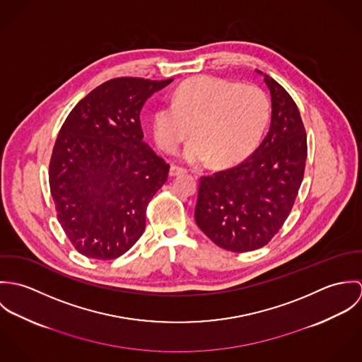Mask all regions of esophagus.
Returning <instances> with one entry per match:
<instances>
[{
  "label": "esophagus",
  "instance_id": "1",
  "mask_svg": "<svg viewBox=\"0 0 362 362\" xmlns=\"http://www.w3.org/2000/svg\"><path fill=\"white\" fill-rule=\"evenodd\" d=\"M187 170L182 168V167H178V165H171L170 167V175L171 177H175V175H181V174H185Z\"/></svg>",
  "mask_w": 362,
  "mask_h": 362
}]
</instances>
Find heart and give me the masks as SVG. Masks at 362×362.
Wrapping results in <instances>:
<instances>
[{"label":"heart","mask_w":362,"mask_h":362,"mask_svg":"<svg viewBox=\"0 0 362 362\" xmlns=\"http://www.w3.org/2000/svg\"><path fill=\"white\" fill-rule=\"evenodd\" d=\"M269 117V99L257 85L198 76L181 83L173 102L157 108L153 134L157 145L173 153L194 127L185 160L199 164L211 157L216 165H231L258 148Z\"/></svg>","instance_id":"obj_1"}]
</instances>
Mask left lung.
I'll return each mask as SVG.
<instances>
[{"mask_svg":"<svg viewBox=\"0 0 362 362\" xmlns=\"http://www.w3.org/2000/svg\"><path fill=\"white\" fill-rule=\"evenodd\" d=\"M272 124L258 149L240 164L199 180L195 220L218 247H264L294 206L307 160V132L288 92L269 75Z\"/></svg>","mask_w":362,"mask_h":362,"instance_id":"left-lung-1","label":"left lung"}]
</instances>
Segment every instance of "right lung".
Wrapping results in <instances>:
<instances>
[{
	"label": "right lung",
	"instance_id": "add662e5",
	"mask_svg": "<svg viewBox=\"0 0 362 362\" xmlns=\"http://www.w3.org/2000/svg\"><path fill=\"white\" fill-rule=\"evenodd\" d=\"M171 81L110 79L76 104L59 129L50 192L64 233L86 258H118L145 231L146 209L170 165L142 141L139 114Z\"/></svg>",
	"mask_w": 362,
	"mask_h": 362
}]
</instances>
